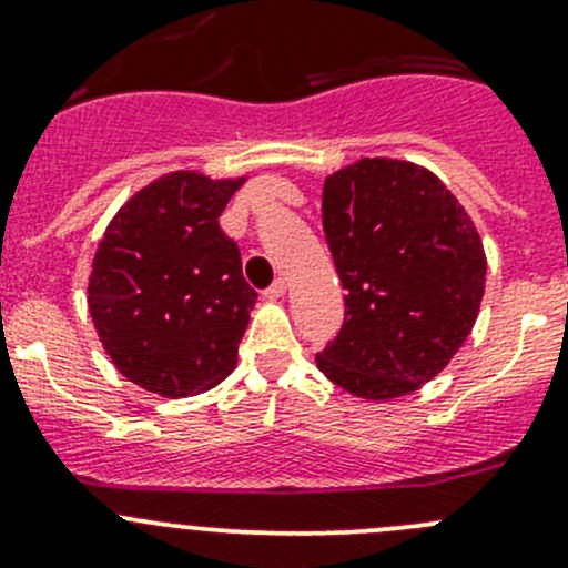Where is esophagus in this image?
Listing matches in <instances>:
<instances>
[{"mask_svg":"<svg viewBox=\"0 0 568 568\" xmlns=\"http://www.w3.org/2000/svg\"><path fill=\"white\" fill-rule=\"evenodd\" d=\"M285 288H288V285H285L283 277L274 280V283L266 288V296H268V300H280V296L285 294Z\"/></svg>","mask_w":568,"mask_h":568,"instance_id":"esophagus-1","label":"esophagus"}]
</instances>
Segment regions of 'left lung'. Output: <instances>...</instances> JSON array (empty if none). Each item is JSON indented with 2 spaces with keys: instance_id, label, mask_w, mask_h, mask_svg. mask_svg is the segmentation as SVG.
<instances>
[{
  "instance_id": "8db88e82",
  "label": "left lung",
  "mask_w": 568,
  "mask_h": 568,
  "mask_svg": "<svg viewBox=\"0 0 568 568\" xmlns=\"http://www.w3.org/2000/svg\"><path fill=\"white\" fill-rule=\"evenodd\" d=\"M324 233L346 318L318 371L357 398L415 393L478 318L486 255L450 189L400 159H359L324 181Z\"/></svg>"
}]
</instances>
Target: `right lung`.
<instances>
[{
	"mask_svg": "<svg viewBox=\"0 0 568 568\" xmlns=\"http://www.w3.org/2000/svg\"><path fill=\"white\" fill-rule=\"evenodd\" d=\"M242 183L194 170L156 178L99 242L90 316L114 368L148 393L186 398L236 368L257 294L220 214Z\"/></svg>",
	"mask_w": 568,
	"mask_h": 568,
	"instance_id": "add662e5",
	"label": "right lung"
}]
</instances>
